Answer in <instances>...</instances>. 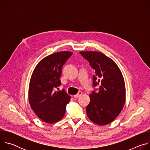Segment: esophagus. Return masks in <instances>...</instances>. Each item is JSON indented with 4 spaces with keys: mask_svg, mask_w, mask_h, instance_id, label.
Masks as SVG:
<instances>
[{
    "mask_svg": "<svg viewBox=\"0 0 150 150\" xmlns=\"http://www.w3.org/2000/svg\"><path fill=\"white\" fill-rule=\"evenodd\" d=\"M82 94V92H81V91H79L77 94H76V95H75L74 97H75V98H78V97H80L81 95Z\"/></svg>",
    "mask_w": 150,
    "mask_h": 150,
    "instance_id": "esophagus-1",
    "label": "esophagus"
}]
</instances>
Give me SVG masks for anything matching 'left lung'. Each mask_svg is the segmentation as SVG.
I'll return each mask as SVG.
<instances>
[{
	"mask_svg": "<svg viewBox=\"0 0 150 150\" xmlns=\"http://www.w3.org/2000/svg\"><path fill=\"white\" fill-rule=\"evenodd\" d=\"M82 56L89 62L95 70L93 76L94 87L90 94V101L86 107L88 118L103 126L112 121L121 112L125 103V84L122 74L116 63L110 57L98 52H81Z\"/></svg>",
	"mask_w": 150,
	"mask_h": 150,
	"instance_id": "8db88e82",
	"label": "left lung"
}]
</instances>
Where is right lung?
<instances>
[{
	"instance_id": "obj_1",
	"label": "right lung",
	"mask_w": 150,
	"mask_h": 150,
	"mask_svg": "<svg viewBox=\"0 0 150 150\" xmlns=\"http://www.w3.org/2000/svg\"><path fill=\"white\" fill-rule=\"evenodd\" d=\"M72 52H60L42 59L35 68L30 82L28 99L37 116L47 123H54L65 114L71 96L65 90L54 91L59 87L64 64Z\"/></svg>"
}]
</instances>
